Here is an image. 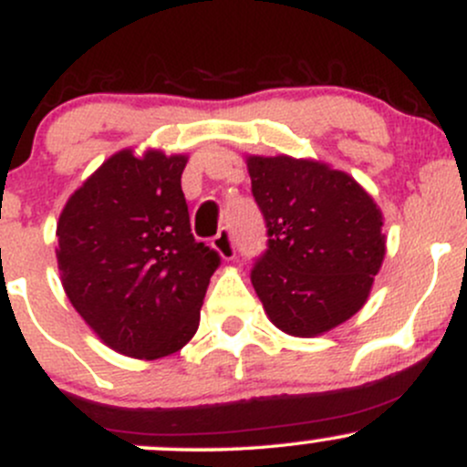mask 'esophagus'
Returning <instances> with one entry per match:
<instances>
[{"mask_svg": "<svg viewBox=\"0 0 467 467\" xmlns=\"http://www.w3.org/2000/svg\"><path fill=\"white\" fill-rule=\"evenodd\" d=\"M213 248H215L219 254H222L223 259H228V261L237 256V244H234L233 233H230L228 228H222L215 234V239H213Z\"/></svg>", "mask_w": 467, "mask_h": 467, "instance_id": "obj_1", "label": "esophagus"}]
</instances>
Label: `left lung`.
<instances>
[{
	"label": "left lung",
	"instance_id": "obj_1",
	"mask_svg": "<svg viewBox=\"0 0 467 467\" xmlns=\"http://www.w3.org/2000/svg\"><path fill=\"white\" fill-rule=\"evenodd\" d=\"M267 248L250 278L267 316L316 336L362 307L384 259L382 213L356 180L314 160L248 158Z\"/></svg>",
	"mask_w": 467,
	"mask_h": 467
}]
</instances>
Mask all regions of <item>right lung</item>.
Listing matches in <instances>:
<instances>
[{
	"instance_id": "right-lung-1",
	"label": "right lung",
	"mask_w": 467,
	"mask_h": 467,
	"mask_svg": "<svg viewBox=\"0 0 467 467\" xmlns=\"http://www.w3.org/2000/svg\"><path fill=\"white\" fill-rule=\"evenodd\" d=\"M184 155H111L58 217V270L69 303L111 349L175 353L200 325L217 250L191 233Z\"/></svg>"
}]
</instances>
